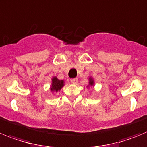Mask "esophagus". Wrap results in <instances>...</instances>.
<instances>
[{"instance_id": "1", "label": "esophagus", "mask_w": 147, "mask_h": 147, "mask_svg": "<svg viewBox=\"0 0 147 147\" xmlns=\"http://www.w3.org/2000/svg\"><path fill=\"white\" fill-rule=\"evenodd\" d=\"M70 81L72 83V84H77L78 83V78H72L70 80Z\"/></svg>"}]
</instances>
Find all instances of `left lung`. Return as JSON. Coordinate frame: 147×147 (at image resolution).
Masks as SVG:
<instances>
[{
	"label": "left lung",
	"instance_id": "1",
	"mask_svg": "<svg viewBox=\"0 0 147 147\" xmlns=\"http://www.w3.org/2000/svg\"><path fill=\"white\" fill-rule=\"evenodd\" d=\"M89 85H93V81L91 78L89 79Z\"/></svg>",
	"mask_w": 147,
	"mask_h": 147
}]
</instances>
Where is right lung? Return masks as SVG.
Masks as SVG:
<instances>
[{
  "instance_id": "obj_1",
  "label": "right lung",
  "mask_w": 147,
  "mask_h": 147,
  "mask_svg": "<svg viewBox=\"0 0 147 147\" xmlns=\"http://www.w3.org/2000/svg\"><path fill=\"white\" fill-rule=\"evenodd\" d=\"M63 86V81H61L58 80L56 77L52 78V87H51V90L52 91L58 92V90L61 89V87Z\"/></svg>"
}]
</instances>
